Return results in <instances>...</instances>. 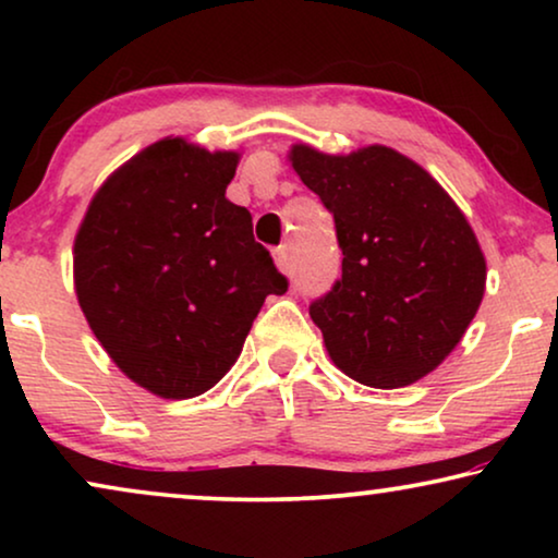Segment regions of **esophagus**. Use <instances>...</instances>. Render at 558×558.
I'll list each match as a JSON object with an SVG mask.
<instances>
[{"mask_svg": "<svg viewBox=\"0 0 558 558\" xmlns=\"http://www.w3.org/2000/svg\"><path fill=\"white\" fill-rule=\"evenodd\" d=\"M274 262H277V266H279L281 271L292 269V258H289V248L287 246H279L277 251H274Z\"/></svg>", "mask_w": 558, "mask_h": 558, "instance_id": "34e87169", "label": "esophagus"}]
</instances>
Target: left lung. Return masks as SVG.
Segmentation results:
<instances>
[{
	"instance_id": "left-lung-1",
	"label": "left lung",
	"mask_w": 558,
	"mask_h": 558,
	"mask_svg": "<svg viewBox=\"0 0 558 558\" xmlns=\"http://www.w3.org/2000/svg\"><path fill=\"white\" fill-rule=\"evenodd\" d=\"M292 167L335 218L342 277L310 304L332 363L401 388L462 340L485 294V256L437 180L391 147L350 155L294 144Z\"/></svg>"
}]
</instances>
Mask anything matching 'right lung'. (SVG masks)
<instances>
[{"mask_svg":"<svg viewBox=\"0 0 558 558\" xmlns=\"http://www.w3.org/2000/svg\"><path fill=\"white\" fill-rule=\"evenodd\" d=\"M239 155L180 136L121 165L73 246L78 304L111 361L162 399L218 384L269 294L289 281L226 197Z\"/></svg>","mask_w":558,"mask_h":558,"instance_id":"1","label":"right lung"}]
</instances>
